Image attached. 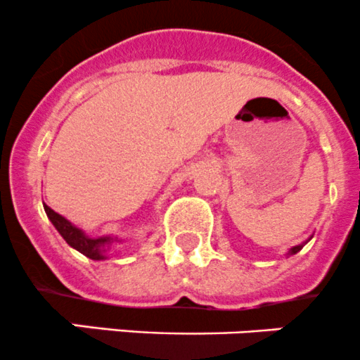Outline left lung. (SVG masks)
<instances>
[{
	"label": "left lung",
	"instance_id": "8db88e82",
	"mask_svg": "<svg viewBox=\"0 0 360 360\" xmlns=\"http://www.w3.org/2000/svg\"><path fill=\"white\" fill-rule=\"evenodd\" d=\"M303 245H304V244H300V245H294V248H292V249H289L288 256H292V254L300 252V250H301V249H303Z\"/></svg>",
	"mask_w": 360,
	"mask_h": 360
}]
</instances>
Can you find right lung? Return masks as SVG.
<instances>
[{
    "label": "right lung",
    "instance_id": "add662e5",
    "mask_svg": "<svg viewBox=\"0 0 360 360\" xmlns=\"http://www.w3.org/2000/svg\"><path fill=\"white\" fill-rule=\"evenodd\" d=\"M45 207V212L49 216V219L52 221V224L56 226V230L63 235L64 240L71 245L72 249L79 250L82 254H85L90 259L101 261L106 257V252L111 249L112 242H120L118 238L112 237H99V238H90L89 235L83 233L79 228H76L75 224H71L66 217H63L60 214H57L56 210L50 209L49 205Z\"/></svg>",
    "mask_w": 360,
    "mask_h": 360
}]
</instances>
